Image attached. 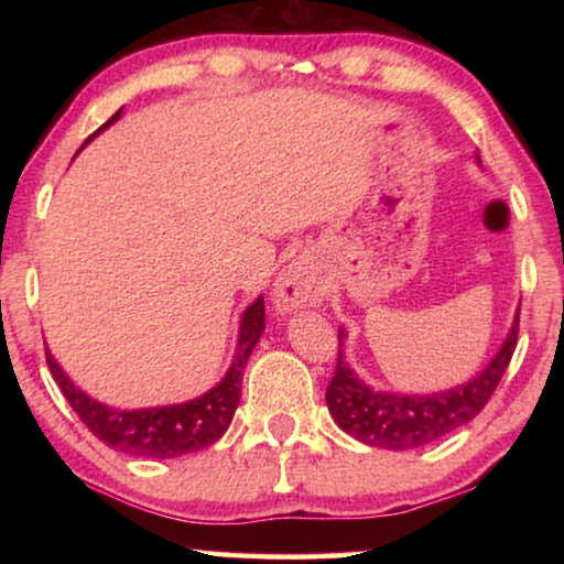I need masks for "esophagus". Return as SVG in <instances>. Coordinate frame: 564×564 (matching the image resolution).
<instances>
[{"label":"esophagus","mask_w":564,"mask_h":564,"mask_svg":"<svg viewBox=\"0 0 564 564\" xmlns=\"http://www.w3.org/2000/svg\"><path fill=\"white\" fill-rule=\"evenodd\" d=\"M321 283L305 265H291L285 269L279 281L273 285V299L279 311H299L311 308V305L321 303Z\"/></svg>","instance_id":"34e87169"}]
</instances>
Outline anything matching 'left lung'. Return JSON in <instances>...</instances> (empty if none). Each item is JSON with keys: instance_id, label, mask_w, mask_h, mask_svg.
Wrapping results in <instances>:
<instances>
[{"instance_id": "obj_1", "label": "left lung", "mask_w": 564, "mask_h": 564, "mask_svg": "<svg viewBox=\"0 0 564 564\" xmlns=\"http://www.w3.org/2000/svg\"><path fill=\"white\" fill-rule=\"evenodd\" d=\"M518 330L520 316H514L510 336L505 338L498 356L480 376L473 378L470 383L433 395H393L370 390L358 376H352L338 348L336 373L326 388L328 410L343 431L366 445L410 451V447L433 443L470 423L488 405L512 360Z\"/></svg>"}]
</instances>
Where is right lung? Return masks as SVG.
<instances>
[{
    "mask_svg": "<svg viewBox=\"0 0 564 564\" xmlns=\"http://www.w3.org/2000/svg\"><path fill=\"white\" fill-rule=\"evenodd\" d=\"M119 113L121 111L113 113L101 129H107L111 121H117ZM97 133H91L89 139L97 137ZM263 328V299H256V303L248 305L243 313L236 358L231 362V368H228L226 378L202 398L188 400V403L181 405L113 410L109 405L97 403V400L89 398L87 393H82L79 388H74V383L64 376V370L59 368V362L52 358L50 350H46V366H50L56 386L62 388V393L69 400L74 413L79 415L82 423L87 425L104 445H109L119 453L161 457V460H164V457H178L214 445L218 437L228 431L238 400H241L243 366L248 356H251L253 346L259 343Z\"/></svg>",
    "mask_w": 564,
    "mask_h": 564,
    "instance_id": "obj_1",
    "label": "right lung"
}]
</instances>
